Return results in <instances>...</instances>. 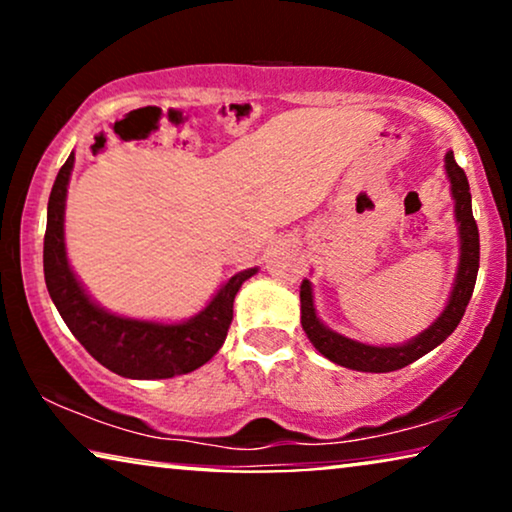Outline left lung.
<instances>
[{
  "mask_svg": "<svg viewBox=\"0 0 512 512\" xmlns=\"http://www.w3.org/2000/svg\"><path fill=\"white\" fill-rule=\"evenodd\" d=\"M445 172L447 179H450L454 219H457L459 226V268L445 310L440 312V317L426 331L403 342V345H366V342L345 338V335L331 331L317 317L312 284L310 279H303V284H300V324H303V331L307 333L312 345L317 347V352L324 354L328 361L349 370H361V373H391V370L405 368L412 361L422 359L424 354H429L431 349H436L440 342L447 340V335H452L454 328L459 326L468 300L473 296L475 279H478L480 235L471 209V188H468L466 174L457 165L452 151L445 153Z\"/></svg>",
  "mask_w": 512,
  "mask_h": 512,
  "instance_id": "obj_1",
  "label": "left lung"
}]
</instances>
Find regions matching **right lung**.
I'll return each mask as SVG.
<instances>
[{"label":"right lung","instance_id":"obj_1","mask_svg":"<svg viewBox=\"0 0 512 512\" xmlns=\"http://www.w3.org/2000/svg\"><path fill=\"white\" fill-rule=\"evenodd\" d=\"M74 151L55 177L48 198L44 235V277L51 300L74 338L111 373L130 380H167L205 366L226 340L240 286L258 268L237 272L216 291L207 307L179 324L118 317L95 303L69 268L65 249V202Z\"/></svg>","mask_w":512,"mask_h":512}]
</instances>
